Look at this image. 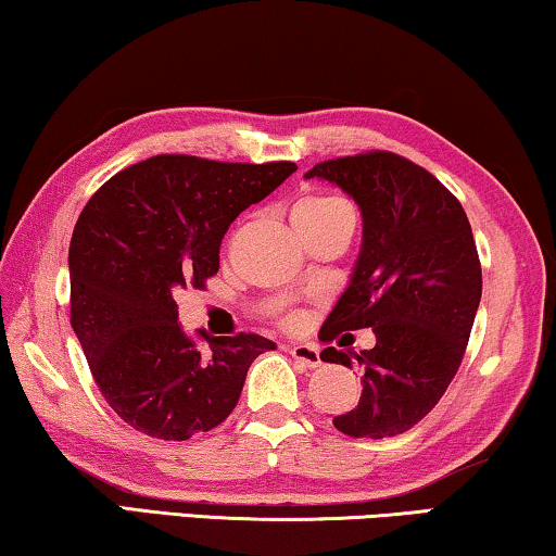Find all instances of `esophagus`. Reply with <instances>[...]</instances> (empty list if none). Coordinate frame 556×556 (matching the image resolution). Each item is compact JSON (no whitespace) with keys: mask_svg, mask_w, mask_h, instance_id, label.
<instances>
[{"mask_svg":"<svg viewBox=\"0 0 556 556\" xmlns=\"http://www.w3.org/2000/svg\"><path fill=\"white\" fill-rule=\"evenodd\" d=\"M289 354H292V357L306 369H314V367H319V364H321L319 350L314 344H294V346H289Z\"/></svg>","mask_w":556,"mask_h":556,"instance_id":"esophagus-1","label":"esophagus"}]
</instances>
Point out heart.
I'll list each match as a JSON object with an SVG mask.
<instances>
[{
    "mask_svg": "<svg viewBox=\"0 0 556 556\" xmlns=\"http://www.w3.org/2000/svg\"><path fill=\"white\" fill-rule=\"evenodd\" d=\"M346 206L344 202H339L334 197H325V194H314V197H304L300 202L294 204L292 210V222H304V219H314V217H321V214L327 212H334V210H342Z\"/></svg>",
    "mask_w": 556,
    "mask_h": 556,
    "instance_id": "obj_1",
    "label": "heart"
}]
</instances>
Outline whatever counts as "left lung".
I'll return each instance as SVG.
<instances>
[{
  "label": "left lung",
  "mask_w": 556,
  "mask_h": 556,
  "mask_svg": "<svg viewBox=\"0 0 556 556\" xmlns=\"http://www.w3.org/2000/svg\"><path fill=\"white\" fill-rule=\"evenodd\" d=\"M306 179L337 185L359 204L362 250L350 287L319 329L321 342L371 327L359 354L327 346L321 362L362 371L357 407L334 417L350 437L402 434L425 419L457 375L477 306L482 264L459 199L419 164L367 152L314 164Z\"/></svg>",
  "instance_id": "left-lung-1"
}]
</instances>
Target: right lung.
Wrapping results in <instances>:
<instances>
[{
	"mask_svg": "<svg viewBox=\"0 0 556 556\" xmlns=\"http://www.w3.org/2000/svg\"><path fill=\"white\" fill-rule=\"evenodd\" d=\"M292 162L235 164L160 154L114 174L81 210L70 244L72 329L110 407L156 439L210 432L237 407L250 364L275 342L206 337L177 321L181 289H204L247 206L275 192Z\"/></svg>",
	"mask_w": 556,
	"mask_h": 556,
	"instance_id": "add662e5",
	"label": "right lung"
}]
</instances>
